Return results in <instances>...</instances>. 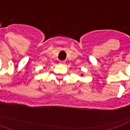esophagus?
Listing matches in <instances>:
<instances>
[{
    "mask_svg": "<svg viewBox=\"0 0 130 130\" xmlns=\"http://www.w3.org/2000/svg\"><path fill=\"white\" fill-rule=\"evenodd\" d=\"M60 63H61V64H65V61H60Z\"/></svg>",
    "mask_w": 130,
    "mask_h": 130,
    "instance_id": "1",
    "label": "esophagus"
}]
</instances>
